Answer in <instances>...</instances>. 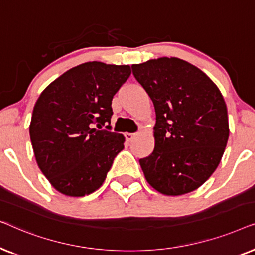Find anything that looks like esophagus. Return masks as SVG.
<instances>
[{
	"instance_id": "obj_1",
	"label": "esophagus",
	"mask_w": 255,
	"mask_h": 255,
	"mask_svg": "<svg viewBox=\"0 0 255 255\" xmlns=\"http://www.w3.org/2000/svg\"><path fill=\"white\" fill-rule=\"evenodd\" d=\"M135 135H137L135 133H128V132H127V133L124 134V137H125V139H127L128 141H131L132 139H133V138L135 137Z\"/></svg>"
}]
</instances>
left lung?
<instances>
[{"label": "left lung", "instance_id": "left-lung-1", "mask_svg": "<svg viewBox=\"0 0 255 255\" xmlns=\"http://www.w3.org/2000/svg\"><path fill=\"white\" fill-rule=\"evenodd\" d=\"M155 110L154 149L139 160L159 193L179 196L200 188L221 162L229 139L221 90L196 66L179 58L132 65Z\"/></svg>", "mask_w": 255, "mask_h": 255}]
</instances>
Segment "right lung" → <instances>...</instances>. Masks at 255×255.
<instances>
[{"label":"right lung","mask_w":255,"mask_h":255,"mask_svg":"<svg viewBox=\"0 0 255 255\" xmlns=\"http://www.w3.org/2000/svg\"><path fill=\"white\" fill-rule=\"evenodd\" d=\"M130 75L128 65L85 62L55 79L38 97L31 144L38 167L59 193L81 197L103 184L125 141L123 134L108 131L111 101Z\"/></svg>","instance_id":"obj_1"}]
</instances>
